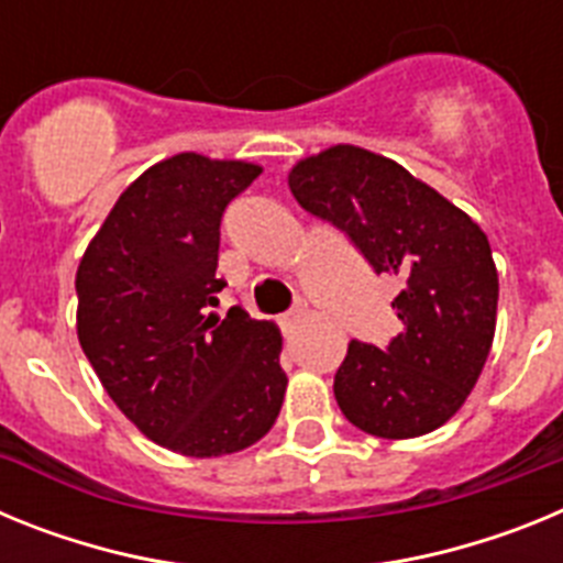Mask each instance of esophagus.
I'll return each instance as SVG.
<instances>
[{"label": "esophagus", "instance_id": "obj_1", "mask_svg": "<svg viewBox=\"0 0 563 563\" xmlns=\"http://www.w3.org/2000/svg\"><path fill=\"white\" fill-rule=\"evenodd\" d=\"M305 310H307L305 301H296V307H292L290 312H285V318H282V324H285V332H292V330H296L298 321H301V318H305Z\"/></svg>", "mask_w": 563, "mask_h": 563}]
</instances>
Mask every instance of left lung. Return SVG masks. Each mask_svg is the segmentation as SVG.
<instances>
[{
	"label": "left lung",
	"instance_id": "8db88e82",
	"mask_svg": "<svg viewBox=\"0 0 563 563\" xmlns=\"http://www.w3.org/2000/svg\"><path fill=\"white\" fill-rule=\"evenodd\" d=\"M290 191L377 276L397 278L391 310L402 330L386 346L350 341L332 383L343 417L386 440L440 429L494 343L499 276L482 228L395 161L357 146L298 163Z\"/></svg>",
	"mask_w": 563,
	"mask_h": 563
}]
</instances>
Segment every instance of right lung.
I'll list each match as a JSON object with an SVG mask.
<instances>
[{
  "instance_id": "right-lung-1",
  "label": "right lung",
  "mask_w": 563,
  "mask_h": 563,
  "mask_svg": "<svg viewBox=\"0 0 563 563\" xmlns=\"http://www.w3.org/2000/svg\"><path fill=\"white\" fill-rule=\"evenodd\" d=\"M262 168L177 154L141 174L76 276L78 341L118 409L163 449L222 456L267 434L282 335L242 307L213 316L222 213Z\"/></svg>"
}]
</instances>
